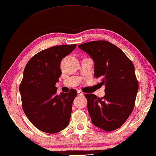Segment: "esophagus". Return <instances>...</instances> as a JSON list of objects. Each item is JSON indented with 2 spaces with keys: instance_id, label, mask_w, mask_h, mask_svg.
<instances>
[{
  "instance_id": "1",
  "label": "esophagus",
  "mask_w": 156,
  "mask_h": 156,
  "mask_svg": "<svg viewBox=\"0 0 156 156\" xmlns=\"http://www.w3.org/2000/svg\"><path fill=\"white\" fill-rule=\"evenodd\" d=\"M78 94L79 96H83L84 95V93L82 92L81 90H78Z\"/></svg>"
}]
</instances>
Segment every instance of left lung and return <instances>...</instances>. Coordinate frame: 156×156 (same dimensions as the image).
I'll return each mask as SVG.
<instances>
[{
  "mask_svg": "<svg viewBox=\"0 0 156 156\" xmlns=\"http://www.w3.org/2000/svg\"><path fill=\"white\" fill-rule=\"evenodd\" d=\"M94 62V74L105 85V95L85 94L88 111L96 127L114 131L127 121L133 110L139 88L133 63L123 51L107 41L78 45Z\"/></svg>",
  "mask_w": 156,
  "mask_h": 156,
  "instance_id": "obj_1",
  "label": "left lung"
}]
</instances>
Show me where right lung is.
<instances>
[{
	"instance_id": "obj_1",
	"label": "right lung",
	"mask_w": 156,
	"mask_h": 156,
	"mask_svg": "<svg viewBox=\"0 0 156 156\" xmlns=\"http://www.w3.org/2000/svg\"><path fill=\"white\" fill-rule=\"evenodd\" d=\"M76 44L61 45L37 53L26 65L19 87L25 115L35 127L48 133L62 131L69 125L72 102L77 92L57 94L56 82L62 71V59Z\"/></svg>"
}]
</instances>
